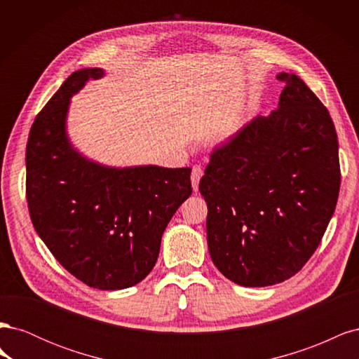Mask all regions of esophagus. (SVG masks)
Wrapping results in <instances>:
<instances>
[{
    "label": "esophagus",
    "instance_id": "34e87169",
    "mask_svg": "<svg viewBox=\"0 0 359 359\" xmlns=\"http://www.w3.org/2000/svg\"><path fill=\"white\" fill-rule=\"evenodd\" d=\"M203 175V169L201 166H193V170H191V186H193V190L198 191V186H199V181Z\"/></svg>",
    "mask_w": 359,
    "mask_h": 359
}]
</instances>
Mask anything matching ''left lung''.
Masks as SVG:
<instances>
[{
  "label": "left lung",
  "instance_id": "8db88e82",
  "mask_svg": "<svg viewBox=\"0 0 359 359\" xmlns=\"http://www.w3.org/2000/svg\"><path fill=\"white\" fill-rule=\"evenodd\" d=\"M278 109L215 148L199 182L214 265L236 285L281 283L320 244L340 190L339 140L327 107L297 74Z\"/></svg>",
  "mask_w": 359,
  "mask_h": 359
}]
</instances>
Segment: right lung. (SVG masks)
Wrapping results in <instances>:
<instances>
[{"label": "right lung", "instance_id": "1", "mask_svg": "<svg viewBox=\"0 0 359 359\" xmlns=\"http://www.w3.org/2000/svg\"><path fill=\"white\" fill-rule=\"evenodd\" d=\"M102 69L72 73L31 126L27 202L39 236L90 287L119 290L154 268L161 235L191 194L190 168H109L83 157L67 136L72 95Z\"/></svg>", "mask_w": 359, "mask_h": 359}]
</instances>
